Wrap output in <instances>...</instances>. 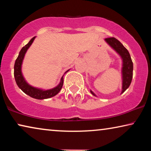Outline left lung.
Here are the masks:
<instances>
[{
  "label": "left lung",
  "mask_w": 151,
  "mask_h": 151,
  "mask_svg": "<svg viewBox=\"0 0 151 151\" xmlns=\"http://www.w3.org/2000/svg\"><path fill=\"white\" fill-rule=\"evenodd\" d=\"M105 42L120 56L122 65V92L121 94L123 93L129 87L131 83L132 78H133V64L132 62L131 55L127 49L124 47V45L115 38H109L104 39ZM90 92L94 96H97L90 90Z\"/></svg>",
  "instance_id": "left-lung-1"
}]
</instances>
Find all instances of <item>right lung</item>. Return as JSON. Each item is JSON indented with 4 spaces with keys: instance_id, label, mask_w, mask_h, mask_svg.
Returning a JSON list of instances; mask_svg holds the SVG:
<instances>
[{
    "instance_id": "obj_1",
    "label": "right lung",
    "mask_w": 151,
    "mask_h": 151,
    "mask_svg": "<svg viewBox=\"0 0 151 151\" xmlns=\"http://www.w3.org/2000/svg\"><path fill=\"white\" fill-rule=\"evenodd\" d=\"M36 38V36L32 38L27 44L25 46L22 47L21 50L19 52L17 59L16 60L15 64H14V78L16 84L18 87L23 91L24 93L28 95L33 98L37 99V100H44V99H48L52 97L55 96L60 91L63 85V76L61 78L60 82L54 88H50V89H42V88L34 87L32 85H30L26 80L24 79L23 74L22 72V65L23 62L24 55L28 49L29 48L31 45L34 42V39ZM70 69L67 70L65 73L69 71Z\"/></svg>"
}]
</instances>
